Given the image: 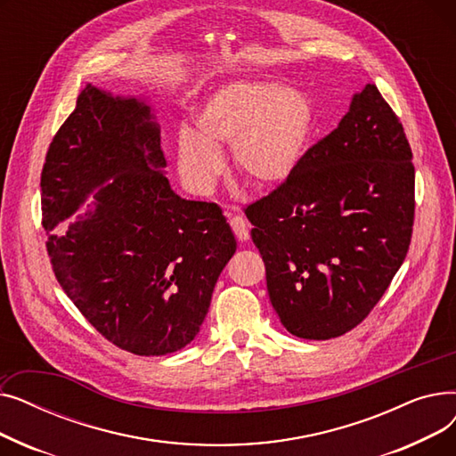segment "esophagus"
<instances>
[{"mask_svg": "<svg viewBox=\"0 0 456 456\" xmlns=\"http://www.w3.org/2000/svg\"><path fill=\"white\" fill-rule=\"evenodd\" d=\"M229 224H231V227H232V231H234L238 240H242V242L249 240V224L246 222L244 216H240V214L231 216Z\"/></svg>", "mask_w": 456, "mask_h": 456, "instance_id": "esophagus-1", "label": "esophagus"}]
</instances>
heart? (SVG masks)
<instances>
[{
    "instance_id": "obj_1",
    "label": "heart",
    "mask_w": 456,
    "mask_h": 456,
    "mask_svg": "<svg viewBox=\"0 0 456 456\" xmlns=\"http://www.w3.org/2000/svg\"><path fill=\"white\" fill-rule=\"evenodd\" d=\"M313 131L314 109L303 92L268 81H232L196 107L194 131H179V174L191 190L207 194L224 170L220 148L231 146L238 175L258 188H275L297 172Z\"/></svg>"
}]
</instances>
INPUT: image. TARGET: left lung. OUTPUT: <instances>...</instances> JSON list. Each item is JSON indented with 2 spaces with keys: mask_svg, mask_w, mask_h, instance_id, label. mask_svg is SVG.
Listing matches in <instances>:
<instances>
[{
  "mask_svg": "<svg viewBox=\"0 0 456 456\" xmlns=\"http://www.w3.org/2000/svg\"><path fill=\"white\" fill-rule=\"evenodd\" d=\"M286 330L337 338L387 292L411 246L414 164L404 129L373 83L297 172L246 208Z\"/></svg>",
  "mask_w": 456,
  "mask_h": 456,
  "instance_id": "obj_1",
  "label": "left lung"
}]
</instances>
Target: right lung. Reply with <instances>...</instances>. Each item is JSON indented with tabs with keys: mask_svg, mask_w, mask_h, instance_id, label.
<instances>
[{
	"mask_svg": "<svg viewBox=\"0 0 456 456\" xmlns=\"http://www.w3.org/2000/svg\"><path fill=\"white\" fill-rule=\"evenodd\" d=\"M148 102L86 85L45 155L42 224L55 277L114 346L160 356L196 338L236 251L216 203L177 196ZM85 215L53 229L90 196Z\"/></svg>",
	"mask_w": 456,
	"mask_h": 456,
	"instance_id": "obj_1",
	"label": "right lung"
}]
</instances>
